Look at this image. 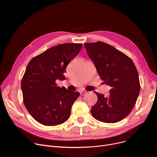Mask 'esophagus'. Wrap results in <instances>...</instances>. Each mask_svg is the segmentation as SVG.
Instances as JSON below:
<instances>
[{
	"label": "esophagus",
	"instance_id": "esophagus-1",
	"mask_svg": "<svg viewBox=\"0 0 157 157\" xmlns=\"http://www.w3.org/2000/svg\"><path fill=\"white\" fill-rule=\"evenodd\" d=\"M86 93V92L85 91V90H81V91L80 92V94H81V95H84Z\"/></svg>",
	"mask_w": 157,
	"mask_h": 157
}]
</instances>
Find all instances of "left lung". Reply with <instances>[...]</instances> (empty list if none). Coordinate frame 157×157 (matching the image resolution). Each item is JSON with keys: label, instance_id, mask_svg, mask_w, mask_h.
Returning a JSON list of instances; mask_svg holds the SVG:
<instances>
[{"label": "left lung", "instance_id": "8db88e82", "mask_svg": "<svg viewBox=\"0 0 157 157\" xmlns=\"http://www.w3.org/2000/svg\"><path fill=\"white\" fill-rule=\"evenodd\" d=\"M104 83L111 87L108 97L95 92L98 101L91 109L95 119L117 123L130 114L140 92L139 74L130 58L113 46L98 41L84 44Z\"/></svg>", "mask_w": 157, "mask_h": 157}]
</instances>
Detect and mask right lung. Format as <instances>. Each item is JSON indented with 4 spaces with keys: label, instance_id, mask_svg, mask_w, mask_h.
<instances>
[{
    "label": "right lung",
    "instance_id": "add662e5",
    "mask_svg": "<svg viewBox=\"0 0 157 157\" xmlns=\"http://www.w3.org/2000/svg\"><path fill=\"white\" fill-rule=\"evenodd\" d=\"M81 48L82 44H61L29 62L21 83L23 102L31 116L41 124L58 125L69 118L72 105L80 94L58 86L56 81L65 79L66 67Z\"/></svg>",
    "mask_w": 157,
    "mask_h": 157
}]
</instances>
